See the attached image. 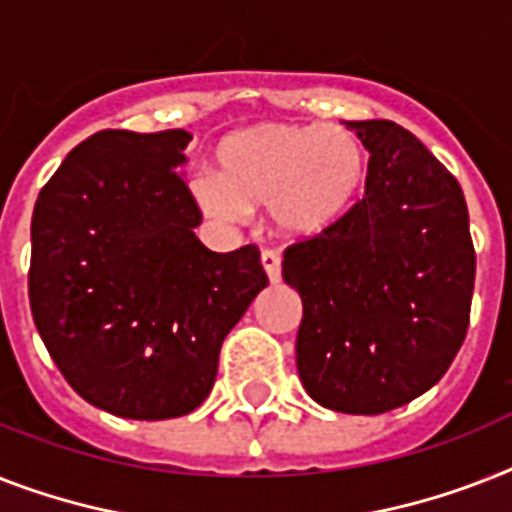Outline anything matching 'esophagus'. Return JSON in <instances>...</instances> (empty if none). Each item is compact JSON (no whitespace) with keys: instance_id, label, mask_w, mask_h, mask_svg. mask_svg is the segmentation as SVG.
Segmentation results:
<instances>
[{"instance_id":"esophagus-1","label":"esophagus","mask_w":512,"mask_h":512,"mask_svg":"<svg viewBox=\"0 0 512 512\" xmlns=\"http://www.w3.org/2000/svg\"><path fill=\"white\" fill-rule=\"evenodd\" d=\"M260 260H263V268H265V273H268L270 281H273V284H278V281H281V255H278V252H273V249H263Z\"/></svg>"}]
</instances>
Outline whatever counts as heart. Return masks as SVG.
<instances>
[{
  "mask_svg": "<svg viewBox=\"0 0 512 512\" xmlns=\"http://www.w3.org/2000/svg\"><path fill=\"white\" fill-rule=\"evenodd\" d=\"M365 149L339 126L263 123L226 136L215 149L218 176L189 178L194 205L218 223H242L268 207L286 236H318L355 202L365 178Z\"/></svg>",
  "mask_w": 512,
  "mask_h": 512,
  "instance_id": "b5f03b06",
  "label": "heart"
}]
</instances>
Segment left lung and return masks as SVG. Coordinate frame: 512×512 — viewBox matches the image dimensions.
<instances>
[{
  "label": "left lung",
  "instance_id": "obj_1",
  "mask_svg": "<svg viewBox=\"0 0 512 512\" xmlns=\"http://www.w3.org/2000/svg\"><path fill=\"white\" fill-rule=\"evenodd\" d=\"M371 152L365 194L284 252L302 297L297 371L318 405L378 415L447 373L471 321L476 252L450 170L392 120H350Z\"/></svg>",
  "mask_w": 512,
  "mask_h": 512
}]
</instances>
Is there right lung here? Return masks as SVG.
I'll use <instances>...</instances> for the list:
<instances>
[{"label": "right lung", "mask_w": 512, "mask_h": 512, "mask_svg": "<svg viewBox=\"0 0 512 512\" xmlns=\"http://www.w3.org/2000/svg\"><path fill=\"white\" fill-rule=\"evenodd\" d=\"M191 136L107 128L39 191L28 299L54 365L91 405L162 421L205 402L220 344L268 286L260 249L218 255L178 173Z\"/></svg>", "instance_id": "1"}]
</instances>
